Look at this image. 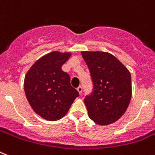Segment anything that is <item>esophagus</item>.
I'll use <instances>...</instances> for the list:
<instances>
[{
    "instance_id": "obj_1",
    "label": "esophagus",
    "mask_w": 155,
    "mask_h": 155,
    "mask_svg": "<svg viewBox=\"0 0 155 155\" xmlns=\"http://www.w3.org/2000/svg\"><path fill=\"white\" fill-rule=\"evenodd\" d=\"M77 91H78V92L80 93V94H81L82 91H83V88H82L81 86H80V87H77Z\"/></svg>"
}]
</instances>
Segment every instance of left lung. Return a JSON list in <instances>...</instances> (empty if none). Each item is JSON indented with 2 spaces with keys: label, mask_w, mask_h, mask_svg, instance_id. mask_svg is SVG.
<instances>
[{
  "label": "left lung",
  "mask_w": 155,
  "mask_h": 155,
  "mask_svg": "<svg viewBox=\"0 0 155 155\" xmlns=\"http://www.w3.org/2000/svg\"><path fill=\"white\" fill-rule=\"evenodd\" d=\"M89 68L93 91L84 97L89 117L101 125L117 121L132 97L131 74L119 60L106 52H82Z\"/></svg>",
  "instance_id": "8db88e82"
}]
</instances>
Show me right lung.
<instances>
[{
  "label": "right lung",
  "mask_w": 155,
  "mask_h": 155,
  "mask_svg": "<svg viewBox=\"0 0 155 155\" xmlns=\"http://www.w3.org/2000/svg\"><path fill=\"white\" fill-rule=\"evenodd\" d=\"M71 53L58 51L38 60L27 71L24 91L30 105L42 118L50 121L65 115L79 92L70 84V76L61 66Z\"/></svg>",
  "instance_id": "right-lung-1"
}]
</instances>
